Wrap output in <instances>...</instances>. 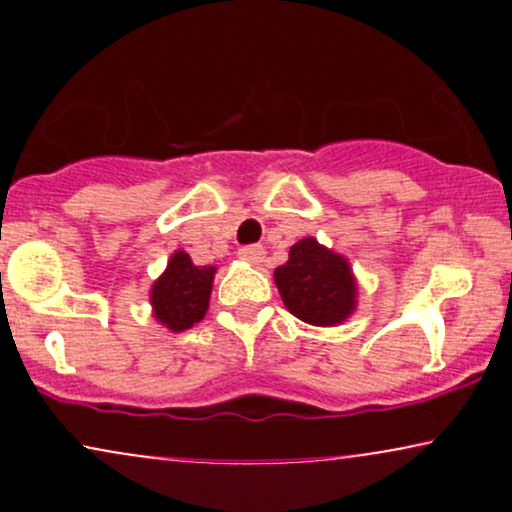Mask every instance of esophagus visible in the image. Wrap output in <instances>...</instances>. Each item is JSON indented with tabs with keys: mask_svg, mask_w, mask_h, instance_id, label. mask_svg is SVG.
<instances>
[{
	"mask_svg": "<svg viewBox=\"0 0 512 512\" xmlns=\"http://www.w3.org/2000/svg\"><path fill=\"white\" fill-rule=\"evenodd\" d=\"M238 257L250 264H260L264 260V248L262 245H245V248L238 250Z\"/></svg>",
	"mask_w": 512,
	"mask_h": 512,
	"instance_id": "1",
	"label": "esophagus"
}]
</instances>
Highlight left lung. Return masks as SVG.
Segmentation results:
<instances>
[{
	"instance_id": "left-lung-1",
	"label": "left lung",
	"mask_w": 512,
	"mask_h": 512,
	"mask_svg": "<svg viewBox=\"0 0 512 512\" xmlns=\"http://www.w3.org/2000/svg\"><path fill=\"white\" fill-rule=\"evenodd\" d=\"M274 284L289 313L315 327L342 325L358 305V281L349 260L315 238L291 245L289 260L274 269Z\"/></svg>"
}]
</instances>
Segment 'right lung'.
<instances>
[{
  "label": "right lung",
  "mask_w": 512,
  "mask_h": 512,
  "mask_svg": "<svg viewBox=\"0 0 512 512\" xmlns=\"http://www.w3.org/2000/svg\"><path fill=\"white\" fill-rule=\"evenodd\" d=\"M216 267H197L187 252L175 250L168 267L151 286V315L170 332H185L204 320L209 310Z\"/></svg>",
  "instance_id": "obj_1"
}]
</instances>
